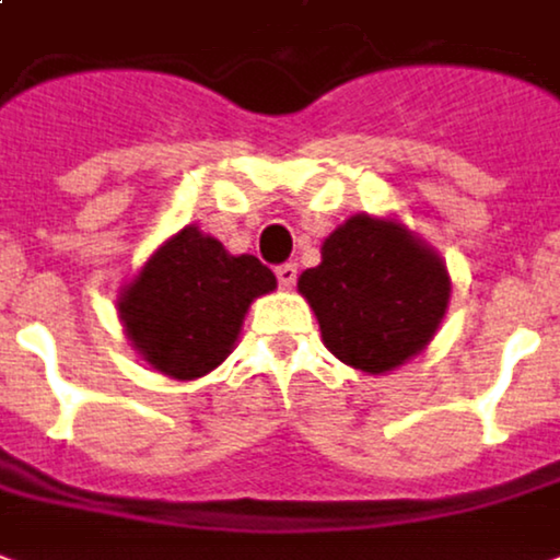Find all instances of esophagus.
Segmentation results:
<instances>
[{
  "mask_svg": "<svg viewBox=\"0 0 560 560\" xmlns=\"http://www.w3.org/2000/svg\"><path fill=\"white\" fill-rule=\"evenodd\" d=\"M298 280V265L295 262H285L277 265V283L283 285V289H292Z\"/></svg>",
  "mask_w": 560,
  "mask_h": 560,
  "instance_id": "obj_1",
  "label": "esophagus"
}]
</instances>
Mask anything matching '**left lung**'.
<instances>
[{
    "mask_svg": "<svg viewBox=\"0 0 560 560\" xmlns=\"http://www.w3.org/2000/svg\"><path fill=\"white\" fill-rule=\"evenodd\" d=\"M334 358L385 375L420 354L451 304L435 247L397 218L352 214L322 241V262L298 277Z\"/></svg>",
    "mask_w": 560,
    "mask_h": 560,
    "instance_id": "left-lung-1",
    "label": "left lung"
}]
</instances>
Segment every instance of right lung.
<instances>
[{"label":"right lung","mask_w":560,"mask_h":560,"mask_svg":"<svg viewBox=\"0 0 560 560\" xmlns=\"http://www.w3.org/2000/svg\"><path fill=\"white\" fill-rule=\"evenodd\" d=\"M275 289L277 277L256 256H232L190 223L118 289L116 310L145 364L190 382L230 358L250 304Z\"/></svg>","instance_id":"1"}]
</instances>
